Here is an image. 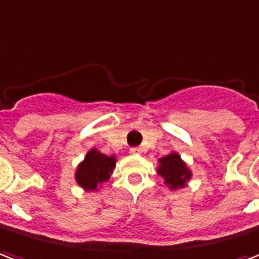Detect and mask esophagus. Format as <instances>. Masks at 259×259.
<instances>
[{"mask_svg": "<svg viewBox=\"0 0 259 259\" xmlns=\"http://www.w3.org/2000/svg\"><path fill=\"white\" fill-rule=\"evenodd\" d=\"M130 152H131L132 154H142L143 149L142 148H131L130 149Z\"/></svg>", "mask_w": 259, "mask_h": 259, "instance_id": "esophagus-1", "label": "esophagus"}]
</instances>
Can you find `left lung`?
<instances>
[{"instance_id":"obj_1","label":"left lung","mask_w":259,"mask_h":259,"mask_svg":"<svg viewBox=\"0 0 259 259\" xmlns=\"http://www.w3.org/2000/svg\"><path fill=\"white\" fill-rule=\"evenodd\" d=\"M158 161V174L164 178L165 185H168L174 190L186 186V181H189L192 174L186 164L181 160L178 153H171L168 156L160 158Z\"/></svg>"}]
</instances>
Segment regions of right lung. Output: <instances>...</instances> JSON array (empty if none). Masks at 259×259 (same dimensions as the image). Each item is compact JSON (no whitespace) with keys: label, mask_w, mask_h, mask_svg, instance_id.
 Listing matches in <instances>:
<instances>
[{"label":"right lung","mask_w":259,"mask_h":259,"mask_svg":"<svg viewBox=\"0 0 259 259\" xmlns=\"http://www.w3.org/2000/svg\"><path fill=\"white\" fill-rule=\"evenodd\" d=\"M116 165L114 156H106L92 149L87 153L84 161L78 165L75 181L85 190H95L99 185L110 178V174Z\"/></svg>","instance_id":"1"}]
</instances>
